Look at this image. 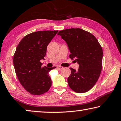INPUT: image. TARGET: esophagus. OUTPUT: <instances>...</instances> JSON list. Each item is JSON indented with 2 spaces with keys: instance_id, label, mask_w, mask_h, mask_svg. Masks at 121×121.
<instances>
[{
  "instance_id": "34e87169",
  "label": "esophagus",
  "mask_w": 121,
  "mask_h": 121,
  "mask_svg": "<svg viewBox=\"0 0 121 121\" xmlns=\"http://www.w3.org/2000/svg\"><path fill=\"white\" fill-rule=\"evenodd\" d=\"M57 69H58V70H60L63 69V67L61 66H57Z\"/></svg>"
}]
</instances>
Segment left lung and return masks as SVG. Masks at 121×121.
Listing matches in <instances>:
<instances>
[{
    "label": "left lung",
    "instance_id": "8db88e82",
    "mask_svg": "<svg viewBox=\"0 0 121 121\" xmlns=\"http://www.w3.org/2000/svg\"><path fill=\"white\" fill-rule=\"evenodd\" d=\"M57 35L66 43L71 53L70 58L79 64L78 70L70 68L69 86L77 93L88 91L101 72L103 53L101 45L94 35L81 29H65Z\"/></svg>",
    "mask_w": 121,
    "mask_h": 121
}]
</instances>
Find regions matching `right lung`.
Segmentation results:
<instances>
[{"label":"right lung","instance_id":"right-lung-1","mask_svg":"<svg viewBox=\"0 0 121 121\" xmlns=\"http://www.w3.org/2000/svg\"><path fill=\"white\" fill-rule=\"evenodd\" d=\"M58 31H37L26 35L20 40L14 53L13 65L16 75L27 92L40 95L51 86L49 72L56 68L42 67L47 46Z\"/></svg>","mask_w":121,"mask_h":121}]
</instances>
